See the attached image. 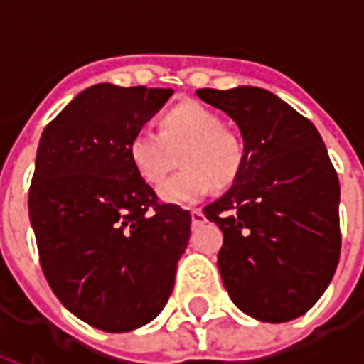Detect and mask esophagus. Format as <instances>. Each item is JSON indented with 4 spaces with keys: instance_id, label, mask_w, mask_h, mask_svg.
<instances>
[{
    "instance_id": "obj_1",
    "label": "esophagus",
    "mask_w": 364,
    "mask_h": 364,
    "mask_svg": "<svg viewBox=\"0 0 364 364\" xmlns=\"http://www.w3.org/2000/svg\"><path fill=\"white\" fill-rule=\"evenodd\" d=\"M205 220V213L200 208H193L191 210V222H193V226H198V224H203Z\"/></svg>"
}]
</instances>
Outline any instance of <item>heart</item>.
I'll list each match as a JSON object with an SVG mask.
<instances>
[{
	"mask_svg": "<svg viewBox=\"0 0 364 364\" xmlns=\"http://www.w3.org/2000/svg\"><path fill=\"white\" fill-rule=\"evenodd\" d=\"M179 161L185 169L159 189L166 203L191 205L214 187H228L244 166V146L220 117L205 105L187 101L159 117V134L140 130L128 140V159L150 187L164 183Z\"/></svg>",
	"mask_w": 364,
	"mask_h": 364,
	"instance_id": "1",
	"label": "heart"
}]
</instances>
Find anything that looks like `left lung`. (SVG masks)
<instances>
[{
  "label": "left lung",
  "instance_id": "obj_1",
  "mask_svg": "<svg viewBox=\"0 0 364 364\" xmlns=\"http://www.w3.org/2000/svg\"><path fill=\"white\" fill-rule=\"evenodd\" d=\"M240 127L244 166L203 213L224 234L218 269L232 302L281 323L312 308L341 252L339 179L310 120L271 91L198 90Z\"/></svg>",
  "mask_w": 364,
  "mask_h": 364
}]
</instances>
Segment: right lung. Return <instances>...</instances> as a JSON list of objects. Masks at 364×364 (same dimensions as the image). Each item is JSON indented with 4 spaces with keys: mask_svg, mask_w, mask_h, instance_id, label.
<instances>
[{
    "mask_svg": "<svg viewBox=\"0 0 364 364\" xmlns=\"http://www.w3.org/2000/svg\"><path fill=\"white\" fill-rule=\"evenodd\" d=\"M171 95L97 83L38 142L28 216L41 267L60 302L103 331H132L164 310L189 244V210L161 203L128 159V140Z\"/></svg>",
    "mask_w": 364,
    "mask_h": 364,
    "instance_id": "1",
    "label": "right lung"
}]
</instances>
